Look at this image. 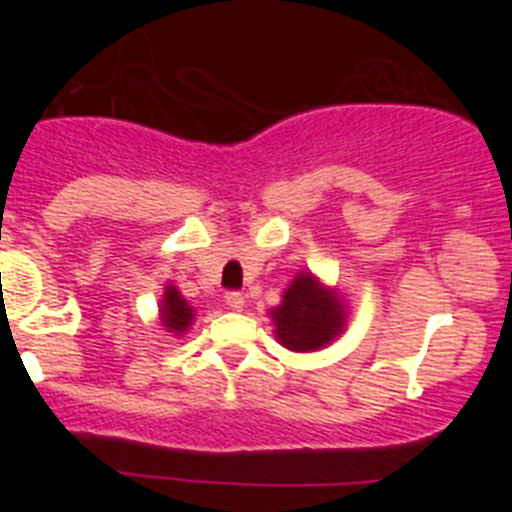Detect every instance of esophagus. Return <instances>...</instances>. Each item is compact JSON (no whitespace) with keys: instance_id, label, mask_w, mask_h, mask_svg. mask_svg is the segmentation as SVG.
Returning a JSON list of instances; mask_svg holds the SVG:
<instances>
[{"instance_id":"1","label":"esophagus","mask_w":512,"mask_h":512,"mask_svg":"<svg viewBox=\"0 0 512 512\" xmlns=\"http://www.w3.org/2000/svg\"><path fill=\"white\" fill-rule=\"evenodd\" d=\"M225 302H228V307H233V310H241V307L246 305V297H243L241 292H228V295H225Z\"/></svg>"}]
</instances>
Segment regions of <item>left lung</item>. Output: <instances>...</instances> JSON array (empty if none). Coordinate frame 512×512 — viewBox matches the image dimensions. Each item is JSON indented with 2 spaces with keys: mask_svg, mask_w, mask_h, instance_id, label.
<instances>
[{
  "mask_svg": "<svg viewBox=\"0 0 512 512\" xmlns=\"http://www.w3.org/2000/svg\"><path fill=\"white\" fill-rule=\"evenodd\" d=\"M277 338L292 351H315L341 333L343 307L336 295L320 287L312 274H297L284 292L282 305L271 310Z\"/></svg>",
  "mask_w": 512,
  "mask_h": 512,
  "instance_id": "8db88e82",
  "label": "left lung"
}]
</instances>
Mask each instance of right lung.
Masks as SVG:
<instances>
[{
	"label": "right lung",
	"instance_id": "add662e5",
	"mask_svg": "<svg viewBox=\"0 0 512 512\" xmlns=\"http://www.w3.org/2000/svg\"><path fill=\"white\" fill-rule=\"evenodd\" d=\"M194 318V310L187 305L174 287H166L164 307H161V320H164L166 330H187Z\"/></svg>",
	"mask_w": 512,
	"mask_h": 512
}]
</instances>
